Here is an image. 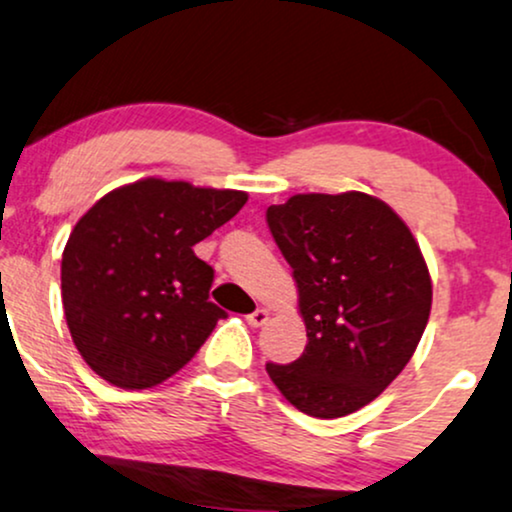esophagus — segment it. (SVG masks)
<instances>
[{"mask_svg": "<svg viewBox=\"0 0 512 512\" xmlns=\"http://www.w3.org/2000/svg\"><path fill=\"white\" fill-rule=\"evenodd\" d=\"M268 318H270V313L266 311V308H256L254 313L246 315V323H249L251 327H263L268 323Z\"/></svg>", "mask_w": 512, "mask_h": 512, "instance_id": "34e87169", "label": "esophagus"}]
</instances>
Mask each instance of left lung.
Wrapping results in <instances>:
<instances>
[{
    "instance_id": "1",
    "label": "left lung",
    "mask_w": 512,
    "mask_h": 512,
    "mask_svg": "<svg viewBox=\"0 0 512 512\" xmlns=\"http://www.w3.org/2000/svg\"><path fill=\"white\" fill-rule=\"evenodd\" d=\"M294 270L308 344L266 370L313 418L368 406L406 368L430 320L432 280L420 246L384 201L363 192L294 194L266 213Z\"/></svg>"
}]
</instances>
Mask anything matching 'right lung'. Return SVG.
<instances>
[{
  "instance_id": "obj_1",
  "label": "right lung",
  "mask_w": 512,
  "mask_h": 512,
  "mask_svg": "<svg viewBox=\"0 0 512 512\" xmlns=\"http://www.w3.org/2000/svg\"><path fill=\"white\" fill-rule=\"evenodd\" d=\"M237 189L159 178L118 187L78 220L61 258L68 330L85 363L121 389H149L194 358L223 308L192 246L235 218Z\"/></svg>"
}]
</instances>
